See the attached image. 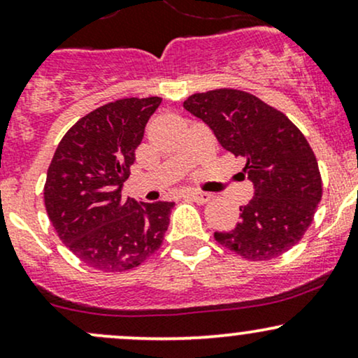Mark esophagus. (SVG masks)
<instances>
[{"instance_id":"1","label":"esophagus","mask_w":358,"mask_h":358,"mask_svg":"<svg viewBox=\"0 0 358 358\" xmlns=\"http://www.w3.org/2000/svg\"><path fill=\"white\" fill-rule=\"evenodd\" d=\"M185 196H188V199L195 200L196 203H207L208 200H210V193L207 192H199V190H188L185 192Z\"/></svg>"}]
</instances>
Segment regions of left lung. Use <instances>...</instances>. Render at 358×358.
I'll use <instances>...</instances> for the list:
<instances>
[{
	"label": "left lung",
	"mask_w": 358,
	"mask_h": 358,
	"mask_svg": "<svg viewBox=\"0 0 358 358\" xmlns=\"http://www.w3.org/2000/svg\"><path fill=\"white\" fill-rule=\"evenodd\" d=\"M183 108L200 117L222 148L245 159L242 178L254 196L241 205V222L213 237L249 261H271L296 245L313 222L323 183L305 134L286 114L252 94L215 89L193 94Z\"/></svg>",
	"instance_id": "1"
}]
</instances>
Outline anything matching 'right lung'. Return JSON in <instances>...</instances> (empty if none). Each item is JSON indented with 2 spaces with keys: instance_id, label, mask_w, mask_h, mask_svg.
Returning a JSON list of instances; mask_svg holds the SVG:
<instances>
[{
  "instance_id": "obj_1",
  "label": "right lung",
  "mask_w": 358,
  "mask_h": 358,
  "mask_svg": "<svg viewBox=\"0 0 358 358\" xmlns=\"http://www.w3.org/2000/svg\"><path fill=\"white\" fill-rule=\"evenodd\" d=\"M162 97H127L94 109L65 133L43 188L60 241L94 269L138 268L163 244L173 202L122 196L134 151Z\"/></svg>"
}]
</instances>
